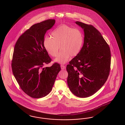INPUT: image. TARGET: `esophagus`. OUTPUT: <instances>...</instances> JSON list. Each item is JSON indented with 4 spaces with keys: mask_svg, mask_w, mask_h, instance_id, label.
Segmentation results:
<instances>
[{
    "mask_svg": "<svg viewBox=\"0 0 125 125\" xmlns=\"http://www.w3.org/2000/svg\"><path fill=\"white\" fill-rule=\"evenodd\" d=\"M61 70H64V69H65V68H66L65 66H64V65H62V64L61 65Z\"/></svg>",
    "mask_w": 125,
    "mask_h": 125,
    "instance_id": "esophagus-1",
    "label": "esophagus"
}]
</instances>
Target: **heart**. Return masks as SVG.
Segmentation results:
<instances>
[{
    "label": "heart",
    "mask_w": 125,
    "mask_h": 125,
    "mask_svg": "<svg viewBox=\"0 0 125 125\" xmlns=\"http://www.w3.org/2000/svg\"><path fill=\"white\" fill-rule=\"evenodd\" d=\"M51 35L52 38H44L43 45L48 53L53 57L57 56L60 47L61 50L55 61L64 64L70 56L75 57L79 54L83 42V34L79 29L64 24L53 31Z\"/></svg>",
    "instance_id": "obj_1"
}]
</instances>
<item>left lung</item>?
<instances>
[{
  "label": "left lung",
  "mask_w": 125,
  "mask_h": 125,
  "mask_svg": "<svg viewBox=\"0 0 125 125\" xmlns=\"http://www.w3.org/2000/svg\"><path fill=\"white\" fill-rule=\"evenodd\" d=\"M84 29L83 47L66 66L67 84L76 96L87 98L94 94L106 82L110 72L109 46L100 32L91 25L78 21Z\"/></svg>",
  "instance_id": "obj_1"
}]
</instances>
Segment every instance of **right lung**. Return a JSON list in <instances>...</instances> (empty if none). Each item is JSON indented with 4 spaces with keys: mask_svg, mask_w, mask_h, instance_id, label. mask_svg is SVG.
Here are the masks:
<instances>
[{
    "mask_svg": "<svg viewBox=\"0 0 125 125\" xmlns=\"http://www.w3.org/2000/svg\"><path fill=\"white\" fill-rule=\"evenodd\" d=\"M55 22L48 19L32 25L18 39L12 60V72L22 91L33 98H42L51 92L60 64L42 68L51 59L43 45L44 36Z\"/></svg>",
    "mask_w": 125,
    "mask_h": 125,
    "instance_id": "add662e5",
    "label": "right lung"
}]
</instances>
